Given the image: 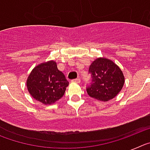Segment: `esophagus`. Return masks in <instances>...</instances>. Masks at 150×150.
I'll return each instance as SVG.
<instances>
[{"label":"esophagus","instance_id":"34e87169","mask_svg":"<svg viewBox=\"0 0 150 150\" xmlns=\"http://www.w3.org/2000/svg\"><path fill=\"white\" fill-rule=\"evenodd\" d=\"M71 82H73V83H80V79H79V78H76V79H73Z\"/></svg>","mask_w":150,"mask_h":150}]
</instances>
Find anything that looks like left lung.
I'll list each match as a JSON object with an SVG mask.
<instances>
[{"label":"left lung","mask_w":150,"mask_h":150,"mask_svg":"<svg viewBox=\"0 0 150 150\" xmlns=\"http://www.w3.org/2000/svg\"><path fill=\"white\" fill-rule=\"evenodd\" d=\"M88 72L91 82L86 88L88 95L100 101H108L120 93L125 83L121 69L113 62L105 58L95 59Z\"/></svg>","instance_id":"left-lung-1"}]
</instances>
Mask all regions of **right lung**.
Masks as SVG:
<instances>
[{"label":"right lung","mask_w":150,"mask_h":150,"mask_svg":"<svg viewBox=\"0 0 150 150\" xmlns=\"http://www.w3.org/2000/svg\"><path fill=\"white\" fill-rule=\"evenodd\" d=\"M68 85L65 76L59 71L54 61L36 66L27 79L30 95L43 104H52L62 98Z\"/></svg>","instance_id":"right-lung-1"}]
</instances>
